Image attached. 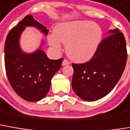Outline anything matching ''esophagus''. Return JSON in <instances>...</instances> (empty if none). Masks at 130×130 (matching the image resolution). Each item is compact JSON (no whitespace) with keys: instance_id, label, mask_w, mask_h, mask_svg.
Here are the masks:
<instances>
[{"instance_id":"1","label":"esophagus","mask_w":130,"mask_h":130,"mask_svg":"<svg viewBox=\"0 0 130 130\" xmlns=\"http://www.w3.org/2000/svg\"><path fill=\"white\" fill-rule=\"evenodd\" d=\"M69 62L68 61V60H66V59H64L63 61H62V66H65V65H69Z\"/></svg>"}]
</instances>
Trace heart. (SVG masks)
Wrapping results in <instances>:
<instances>
[{
	"mask_svg": "<svg viewBox=\"0 0 130 130\" xmlns=\"http://www.w3.org/2000/svg\"><path fill=\"white\" fill-rule=\"evenodd\" d=\"M102 37V30L94 23L87 21H74L59 24L54 34L48 36V43L56 51L66 44L68 56L76 62L90 60L96 52Z\"/></svg>",
	"mask_w": 130,
	"mask_h": 130,
	"instance_id": "b5f03b06",
	"label": "heart"
}]
</instances>
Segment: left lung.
I'll return each mask as SVG.
<instances>
[{"label":"left lung","mask_w":130,"mask_h":130,"mask_svg":"<svg viewBox=\"0 0 130 130\" xmlns=\"http://www.w3.org/2000/svg\"><path fill=\"white\" fill-rule=\"evenodd\" d=\"M107 33L90 61L72 65V89L82 100L103 98L115 88L124 72L127 59L124 35L118 29Z\"/></svg>","instance_id":"8db88e82"}]
</instances>
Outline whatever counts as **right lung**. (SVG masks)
I'll return each instance as SVG.
<instances>
[{
    "mask_svg": "<svg viewBox=\"0 0 130 130\" xmlns=\"http://www.w3.org/2000/svg\"><path fill=\"white\" fill-rule=\"evenodd\" d=\"M27 27H36L44 36L48 33V30L31 15L25 16L6 36L5 68L9 82L18 96L27 101L37 102L47 95L51 79L60 69L63 59H48L41 48L44 44L43 40L34 52H24L20 45V38Z\"/></svg>",
    "mask_w": 130,
    "mask_h": 130,
    "instance_id": "add662e5",
    "label": "right lung"
}]
</instances>
